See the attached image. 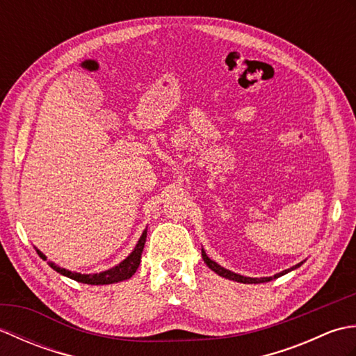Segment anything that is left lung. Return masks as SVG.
<instances>
[{
    "mask_svg": "<svg viewBox=\"0 0 356 356\" xmlns=\"http://www.w3.org/2000/svg\"><path fill=\"white\" fill-rule=\"evenodd\" d=\"M202 257H203V261L207 263V266H208L209 269H213V270L216 272V274H218V275H220V277L228 278V280H232V282H237V283H248V284H252V283H266V282H270V280H274V278L282 277V275L287 274V272H291V270H293V269H297L298 266H301V264H303V261H301V263L295 264V266H292V268H289V269H286V270H283V272H280V274H275L274 277L251 278V277H243V275H238V274H236V272H231V270H228V269L222 268L220 264H217L216 261L211 260L209 257L205 254V251H203V249H202Z\"/></svg>",
    "mask_w": 356,
    "mask_h": 356,
    "instance_id": "obj_1",
    "label": "left lung"
}]
</instances>
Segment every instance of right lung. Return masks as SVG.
<instances>
[{"label": "right lung", "mask_w": 356, "mask_h": 356, "mask_svg": "<svg viewBox=\"0 0 356 356\" xmlns=\"http://www.w3.org/2000/svg\"><path fill=\"white\" fill-rule=\"evenodd\" d=\"M145 240H147V229L142 232V236L138 241V245L134 246L133 252L127 257L124 261H120L118 266L111 268L108 270H104L99 272V274H79V272H72V270H67L64 268H59L58 264L49 261L50 268L55 269L59 274H63L65 277H69L74 282H79V283H86V284H111V283H119V282H124V280L131 278L134 275V272L138 270L139 264H140V257H142V251H143V245H145ZM38 255L41 257L42 260L47 259L41 251H38Z\"/></svg>", "instance_id": "right-lung-1"}]
</instances>
